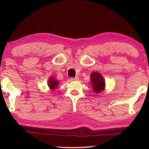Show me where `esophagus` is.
Listing matches in <instances>:
<instances>
[{
    "label": "esophagus",
    "mask_w": 149,
    "mask_h": 149,
    "mask_svg": "<svg viewBox=\"0 0 149 149\" xmlns=\"http://www.w3.org/2000/svg\"><path fill=\"white\" fill-rule=\"evenodd\" d=\"M70 79H71V81H77L78 79H79V78H78L77 77H72V78H70Z\"/></svg>",
    "instance_id": "1"
}]
</instances>
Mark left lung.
Returning <instances> with one entry per match:
<instances>
[{
  "instance_id": "1",
  "label": "left lung",
  "mask_w": 149,
  "mask_h": 149,
  "mask_svg": "<svg viewBox=\"0 0 149 149\" xmlns=\"http://www.w3.org/2000/svg\"><path fill=\"white\" fill-rule=\"evenodd\" d=\"M91 82L94 92L99 93L104 89L105 81L101 74L97 72H94L91 74Z\"/></svg>"
}]
</instances>
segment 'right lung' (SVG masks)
Segmentation results:
<instances>
[{
  "label": "right lung",
  "mask_w": 149,
  "mask_h": 149,
  "mask_svg": "<svg viewBox=\"0 0 149 149\" xmlns=\"http://www.w3.org/2000/svg\"><path fill=\"white\" fill-rule=\"evenodd\" d=\"M58 84H59L58 81L55 79V78L54 77H51L49 78V81H48V85H49V88L51 90L53 91L54 89H56L58 85Z\"/></svg>",
  "instance_id": "1"
}]
</instances>
